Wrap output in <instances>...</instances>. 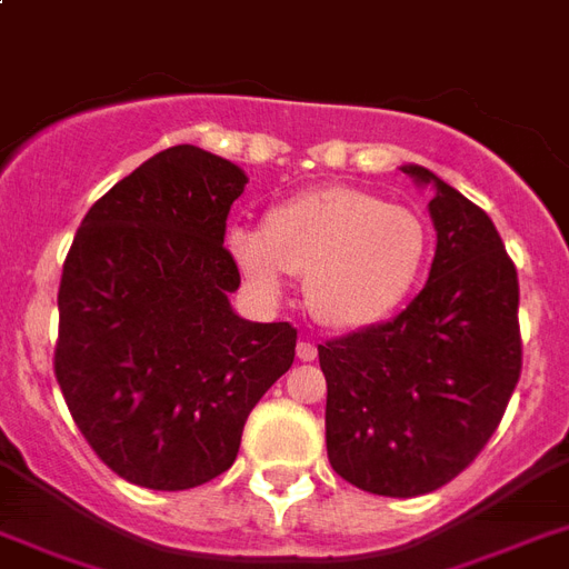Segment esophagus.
<instances>
[{
	"mask_svg": "<svg viewBox=\"0 0 569 569\" xmlns=\"http://www.w3.org/2000/svg\"><path fill=\"white\" fill-rule=\"evenodd\" d=\"M298 357H301L303 363H310V360L319 357V348H316V342H310V339H301V342H298Z\"/></svg>",
	"mask_w": 569,
	"mask_h": 569,
	"instance_id": "34e87169",
	"label": "esophagus"
}]
</instances>
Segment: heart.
I'll use <instances>...</instances> for the list:
<instances>
[{
  "instance_id": "b5f03b06",
  "label": "heart",
  "mask_w": 569,
  "mask_h": 569,
  "mask_svg": "<svg viewBox=\"0 0 569 569\" xmlns=\"http://www.w3.org/2000/svg\"><path fill=\"white\" fill-rule=\"evenodd\" d=\"M227 250L259 295L277 298L286 277L307 274L316 319L363 330L405 303L422 271L428 232L407 206L351 186H321L268 209L262 230L227 232Z\"/></svg>"
}]
</instances>
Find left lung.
Listing matches in <instances>:
<instances>
[{
    "label": "left lung",
    "instance_id": "obj_1",
    "mask_svg": "<svg viewBox=\"0 0 569 569\" xmlns=\"http://www.w3.org/2000/svg\"><path fill=\"white\" fill-rule=\"evenodd\" d=\"M428 203L437 250L428 283L392 321L319 346L328 458L378 496L431 493L478 458L520 380V283L485 209L405 164Z\"/></svg>",
    "mask_w": 569,
    "mask_h": 569
}]
</instances>
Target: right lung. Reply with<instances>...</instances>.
Here are the masks:
<instances>
[{"instance_id":"obj_1","label":"right lung","mask_w":569,"mask_h":569,"mask_svg":"<svg viewBox=\"0 0 569 569\" xmlns=\"http://www.w3.org/2000/svg\"><path fill=\"white\" fill-rule=\"evenodd\" d=\"M244 171L168 147L82 218L58 289L56 378L97 458L138 487L189 490L232 467L250 410L295 360L289 321L236 316L223 248Z\"/></svg>"}]
</instances>
